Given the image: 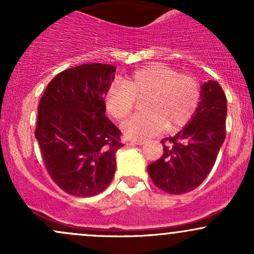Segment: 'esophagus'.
<instances>
[{"mask_svg": "<svg viewBox=\"0 0 254 254\" xmlns=\"http://www.w3.org/2000/svg\"><path fill=\"white\" fill-rule=\"evenodd\" d=\"M130 142H131V143L137 144V145H142V144L145 143L144 139H136V138H131Z\"/></svg>", "mask_w": 254, "mask_h": 254, "instance_id": "34e87169", "label": "esophagus"}]
</instances>
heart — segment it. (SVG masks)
I'll use <instances>...</instances> for the list:
<instances>
[{"label":"heart","mask_w":254,"mask_h":254,"mask_svg":"<svg viewBox=\"0 0 254 254\" xmlns=\"http://www.w3.org/2000/svg\"><path fill=\"white\" fill-rule=\"evenodd\" d=\"M144 111L137 112L122 125L125 135L147 138L166 127L176 130L190 122L200 101V87L193 76L178 74L171 66L151 64L112 83L105 94L107 112L117 121L127 117L136 99Z\"/></svg>","instance_id":"1"}]
</instances>
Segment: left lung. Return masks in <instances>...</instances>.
<instances>
[{"label": "left lung", "instance_id": "1", "mask_svg": "<svg viewBox=\"0 0 254 254\" xmlns=\"http://www.w3.org/2000/svg\"><path fill=\"white\" fill-rule=\"evenodd\" d=\"M227 99L216 81L202 86L200 103L182 131L162 139L164 154L148 166L156 188L183 194L198 188L210 173L226 137Z\"/></svg>", "mask_w": 254, "mask_h": 254}]
</instances>
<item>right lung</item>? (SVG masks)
I'll return each instance as SVG.
<instances>
[{"label": "right lung", "mask_w": 254, "mask_h": 254, "mask_svg": "<svg viewBox=\"0 0 254 254\" xmlns=\"http://www.w3.org/2000/svg\"><path fill=\"white\" fill-rule=\"evenodd\" d=\"M111 64L90 63L57 74L38 106L34 135L49 176L64 192L92 197L110 185L122 132L105 116Z\"/></svg>", "instance_id": "add662e5"}]
</instances>
